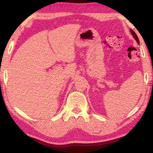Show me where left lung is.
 Segmentation results:
<instances>
[{
    "mask_svg": "<svg viewBox=\"0 0 153 153\" xmlns=\"http://www.w3.org/2000/svg\"><path fill=\"white\" fill-rule=\"evenodd\" d=\"M130 32H131V35H132V36L134 37V38L136 40H137V42L138 43V44H139V38H138V37H137V34H136V33L134 32V31L132 30H130Z\"/></svg>",
    "mask_w": 153,
    "mask_h": 153,
    "instance_id": "1",
    "label": "left lung"
}]
</instances>
